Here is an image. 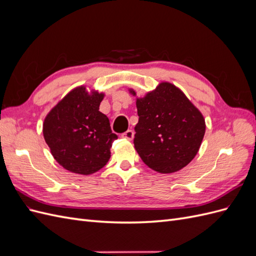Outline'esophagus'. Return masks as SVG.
I'll list each match as a JSON object with an SVG mask.
<instances>
[{"instance_id":"obj_1","label":"esophagus","mask_w":256,"mask_h":256,"mask_svg":"<svg viewBox=\"0 0 256 256\" xmlns=\"http://www.w3.org/2000/svg\"><path fill=\"white\" fill-rule=\"evenodd\" d=\"M134 132L132 130H127L126 132H124L122 134V138H127V140H132L134 138Z\"/></svg>"}]
</instances>
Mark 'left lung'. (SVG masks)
<instances>
[{
	"label": "left lung",
	"instance_id": "8db88e82",
	"mask_svg": "<svg viewBox=\"0 0 256 256\" xmlns=\"http://www.w3.org/2000/svg\"><path fill=\"white\" fill-rule=\"evenodd\" d=\"M136 109L134 143L147 166L159 173H174L196 157L205 134V120L180 88L162 82L136 99Z\"/></svg>",
	"mask_w": 256,
	"mask_h": 256
}]
</instances>
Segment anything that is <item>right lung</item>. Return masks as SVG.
Listing matches in <instances>:
<instances>
[{"label": "right lung", "mask_w": 256, "mask_h": 256, "mask_svg": "<svg viewBox=\"0 0 256 256\" xmlns=\"http://www.w3.org/2000/svg\"><path fill=\"white\" fill-rule=\"evenodd\" d=\"M102 92L79 86L60 100L46 116L44 138L52 156L72 173L90 175L104 168L118 136L110 122L99 111Z\"/></svg>", "instance_id": "1"}]
</instances>
